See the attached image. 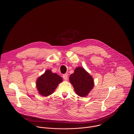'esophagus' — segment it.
<instances>
[{"mask_svg":"<svg viewBox=\"0 0 134 134\" xmlns=\"http://www.w3.org/2000/svg\"><path fill=\"white\" fill-rule=\"evenodd\" d=\"M63 78L65 80H67L68 79V75L67 74H65L63 75Z\"/></svg>","mask_w":134,"mask_h":134,"instance_id":"34e87169","label":"esophagus"}]
</instances>
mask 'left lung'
Here are the masks:
<instances>
[{
  "instance_id": "left-lung-1",
  "label": "left lung",
  "mask_w": 134,
  "mask_h": 134,
  "mask_svg": "<svg viewBox=\"0 0 134 134\" xmlns=\"http://www.w3.org/2000/svg\"><path fill=\"white\" fill-rule=\"evenodd\" d=\"M69 81L72 84L77 94L85 97L94 86L93 78L84 68L78 67L69 77Z\"/></svg>"
}]
</instances>
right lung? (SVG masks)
Wrapping results in <instances>:
<instances>
[{
    "mask_svg": "<svg viewBox=\"0 0 134 134\" xmlns=\"http://www.w3.org/2000/svg\"><path fill=\"white\" fill-rule=\"evenodd\" d=\"M62 81V77L56 73H52L50 70H46L37 80L36 86L38 93L43 96L51 95Z\"/></svg>",
    "mask_w": 134,
    "mask_h": 134,
    "instance_id": "1",
    "label": "right lung"
}]
</instances>
